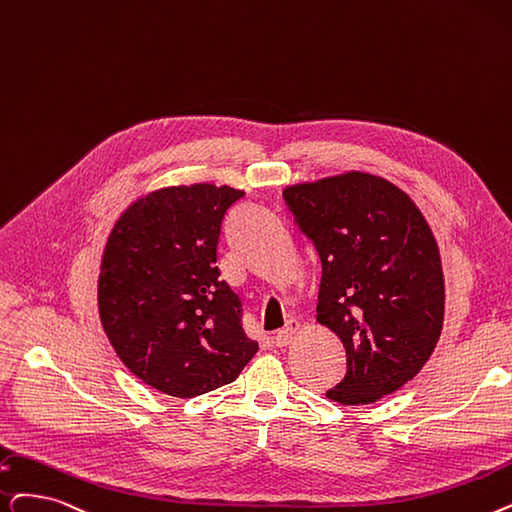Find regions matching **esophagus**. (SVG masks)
Wrapping results in <instances>:
<instances>
[{
  "mask_svg": "<svg viewBox=\"0 0 512 512\" xmlns=\"http://www.w3.org/2000/svg\"><path fill=\"white\" fill-rule=\"evenodd\" d=\"M297 332H299V322H297V320H288V324H286L282 330L276 332L274 343H276L278 347H286L288 343H291V341L295 339Z\"/></svg>",
  "mask_w": 512,
  "mask_h": 512,
  "instance_id": "34e87169",
  "label": "esophagus"
}]
</instances>
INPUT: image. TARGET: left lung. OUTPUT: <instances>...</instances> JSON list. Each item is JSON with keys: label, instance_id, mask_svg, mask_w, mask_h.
<instances>
[{"label": "left lung", "instance_id": "1", "mask_svg": "<svg viewBox=\"0 0 512 512\" xmlns=\"http://www.w3.org/2000/svg\"><path fill=\"white\" fill-rule=\"evenodd\" d=\"M282 196L322 261L318 322L347 353L326 397L374 404L412 381L439 341L446 291L435 236L412 198L379 175L349 171Z\"/></svg>", "mask_w": 512, "mask_h": 512}]
</instances>
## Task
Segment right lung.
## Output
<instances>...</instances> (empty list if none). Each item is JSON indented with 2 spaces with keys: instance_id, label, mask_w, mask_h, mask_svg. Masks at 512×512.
Returning a JSON list of instances; mask_svg holds the SVG:
<instances>
[{
  "instance_id": "right-lung-1",
  "label": "right lung",
  "mask_w": 512,
  "mask_h": 512,
  "mask_svg": "<svg viewBox=\"0 0 512 512\" xmlns=\"http://www.w3.org/2000/svg\"><path fill=\"white\" fill-rule=\"evenodd\" d=\"M242 196L213 184L163 188L129 205L108 236L98 280L104 332L161 393L186 399L224 387L259 349L217 268L221 224Z\"/></svg>"
}]
</instances>
